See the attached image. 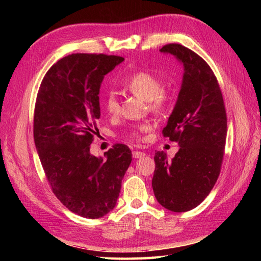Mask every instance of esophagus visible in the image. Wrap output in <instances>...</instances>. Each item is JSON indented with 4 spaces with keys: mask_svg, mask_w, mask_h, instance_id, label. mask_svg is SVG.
Segmentation results:
<instances>
[{
    "mask_svg": "<svg viewBox=\"0 0 261 261\" xmlns=\"http://www.w3.org/2000/svg\"><path fill=\"white\" fill-rule=\"evenodd\" d=\"M145 152H142V151H134L132 152V156H134V158H141V157H143L145 156Z\"/></svg>",
    "mask_w": 261,
    "mask_h": 261,
    "instance_id": "1",
    "label": "esophagus"
}]
</instances>
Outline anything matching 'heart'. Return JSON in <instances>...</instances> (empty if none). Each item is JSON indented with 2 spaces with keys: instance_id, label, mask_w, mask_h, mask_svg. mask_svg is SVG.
Returning <instances> with one entry per match:
<instances>
[{
  "instance_id": "heart-1",
  "label": "heart",
  "mask_w": 261,
  "mask_h": 261,
  "mask_svg": "<svg viewBox=\"0 0 261 261\" xmlns=\"http://www.w3.org/2000/svg\"><path fill=\"white\" fill-rule=\"evenodd\" d=\"M123 87L127 92L147 101L149 109L153 113L160 114L166 112L173 103V96L164 88V82L152 71L139 70L129 75L123 82ZM104 109L110 115H116L120 113V102L113 92H109L105 96ZM148 127L149 126L147 124L141 125L139 130H147ZM139 130L131 131V139H141Z\"/></svg>"
}]
</instances>
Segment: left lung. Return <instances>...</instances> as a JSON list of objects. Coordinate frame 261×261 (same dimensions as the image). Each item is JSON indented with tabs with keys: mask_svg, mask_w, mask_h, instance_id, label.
<instances>
[{
	"mask_svg": "<svg viewBox=\"0 0 261 261\" xmlns=\"http://www.w3.org/2000/svg\"><path fill=\"white\" fill-rule=\"evenodd\" d=\"M169 53L184 64L178 99L163 136L180 146L168 160L154 152L152 188L159 204L173 212H187L212 191L222 167L228 121L222 92L208 64L191 49L168 43Z\"/></svg>",
	"mask_w": 261,
	"mask_h": 261,
	"instance_id": "obj_1",
	"label": "left lung"
}]
</instances>
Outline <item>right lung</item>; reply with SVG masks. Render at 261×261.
<instances>
[{
    "instance_id": "obj_1",
    "label": "right lung",
    "mask_w": 261,
    "mask_h": 261,
    "mask_svg": "<svg viewBox=\"0 0 261 261\" xmlns=\"http://www.w3.org/2000/svg\"><path fill=\"white\" fill-rule=\"evenodd\" d=\"M105 54H71L54 64L37 94L33 139L53 193L70 212L86 219L108 214L118 201L132 160L130 148L115 143L107 159L90 153L98 132L99 86L123 62Z\"/></svg>"
}]
</instances>
